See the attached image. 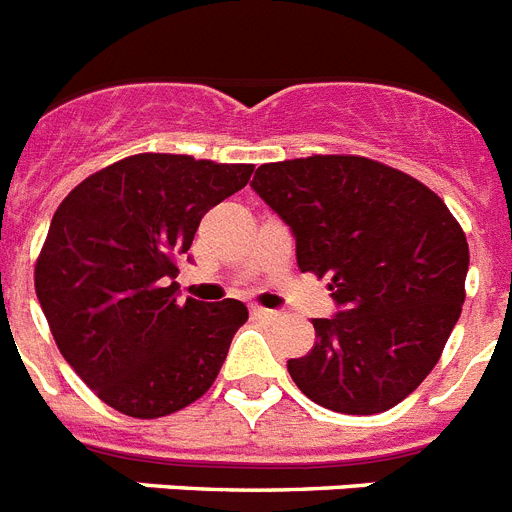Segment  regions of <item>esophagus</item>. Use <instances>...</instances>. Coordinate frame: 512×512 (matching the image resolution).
I'll list each match as a JSON object with an SVG mask.
<instances>
[{"mask_svg":"<svg viewBox=\"0 0 512 512\" xmlns=\"http://www.w3.org/2000/svg\"><path fill=\"white\" fill-rule=\"evenodd\" d=\"M252 317H257V320H276L278 312H273V309H265V307H252Z\"/></svg>","mask_w":512,"mask_h":512,"instance_id":"esophagus-1","label":"esophagus"}]
</instances>
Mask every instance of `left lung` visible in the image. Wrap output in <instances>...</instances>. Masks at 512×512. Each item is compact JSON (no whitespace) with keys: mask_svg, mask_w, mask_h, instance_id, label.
I'll return each instance as SVG.
<instances>
[{"mask_svg":"<svg viewBox=\"0 0 512 512\" xmlns=\"http://www.w3.org/2000/svg\"><path fill=\"white\" fill-rule=\"evenodd\" d=\"M252 190L289 223L302 273L330 276L341 307L312 320L315 346L289 359L309 401L382 414L422 385L466 299L468 242L414 176L364 156L263 163Z\"/></svg>","mask_w":512,"mask_h":512,"instance_id":"1","label":"left lung"}]
</instances>
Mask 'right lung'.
Masks as SVG:
<instances>
[{
  "mask_svg": "<svg viewBox=\"0 0 512 512\" xmlns=\"http://www.w3.org/2000/svg\"><path fill=\"white\" fill-rule=\"evenodd\" d=\"M252 163L137 153L77 184L51 218L36 294L51 336L103 403L158 419L216 382L249 312L236 299L179 304V260Z\"/></svg>",
  "mask_w": 512,
  "mask_h": 512,
  "instance_id": "obj_1",
  "label": "right lung"
}]
</instances>
